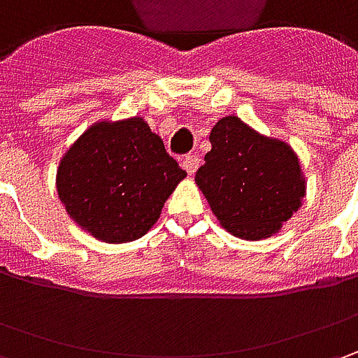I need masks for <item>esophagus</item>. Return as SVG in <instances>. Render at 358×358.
Returning <instances> with one entry per match:
<instances>
[{"instance_id":"esophagus-1","label":"esophagus","mask_w":358,"mask_h":358,"mask_svg":"<svg viewBox=\"0 0 358 358\" xmlns=\"http://www.w3.org/2000/svg\"><path fill=\"white\" fill-rule=\"evenodd\" d=\"M181 165H183V169H185L189 175H193V173L197 171V167H199V157H197V155H193V153H189V155L183 157Z\"/></svg>"}]
</instances>
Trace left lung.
<instances>
[{"label":"left lung","instance_id":"8db88e82","mask_svg":"<svg viewBox=\"0 0 358 358\" xmlns=\"http://www.w3.org/2000/svg\"><path fill=\"white\" fill-rule=\"evenodd\" d=\"M209 141L211 151L195 181L219 223L247 241L275 235L305 197L295 151L235 115L219 119Z\"/></svg>","mask_w":358,"mask_h":358}]
</instances>
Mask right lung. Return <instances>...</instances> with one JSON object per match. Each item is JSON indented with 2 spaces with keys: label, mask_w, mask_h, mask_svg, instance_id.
Here are the masks:
<instances>
[{
  "label": "right lung",
  "mask_w": 358,
  "mask_h": 358,
  "mask_svg": "<svg viewBox=\"0 0 358 358\" xmlns=\"http://www.w3.org/2000/svg\"><path fill=\"white\" fill-rule=\"evenodd\" d=\"M185 175L141 117L101 121L62 159L57 193L79 227L105 243H127L155 225Z\"/></svg>",
  "instance_id": "right-lung-1"
}]
</instances>
